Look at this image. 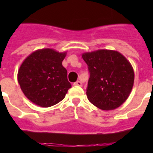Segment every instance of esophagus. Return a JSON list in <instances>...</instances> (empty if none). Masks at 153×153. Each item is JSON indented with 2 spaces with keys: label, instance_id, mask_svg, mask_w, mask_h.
<instances>
[{
  "label": "esophagus",
  "instance_id": "1",
  "mask_svg": "<svg viewBox=\"0 0 153 153\" xmlns=\"http://www.w3.org/2000/svg\"><path fill=\"white\" fill-rule=\"evenodd\" d=\"M74 86H82V83L81 81H77L74 83Z\"/></svg>",
  "mask_w": 153,
  "mask_h": 153
}]
</instances>
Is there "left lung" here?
Instances as JSON below:
<instances>
[{
    "instance_id": "obj_1",
    "label": "left lung",
    "mask_w": 153,
    "mask_h": 153,
    "mask_svg": "<svg viewBox=\"0 0 153 153\" xmlns=\"http://www.w3.org/2000/svg\"><path fill=\"white\" fill-rule=\"evenodd\" d=\"M82 57L90 72L88 100L103 110L121 106L128 98L134 82L130 62L118 51L105 49L83 53Z\"/></svg>"
}]
</instances>
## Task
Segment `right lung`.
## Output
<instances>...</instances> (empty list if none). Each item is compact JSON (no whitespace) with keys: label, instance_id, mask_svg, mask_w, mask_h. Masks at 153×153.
<instances>
[{"label":"right lung","instance_id":"add662e5","mask_svg":"<svg viewBox=\"0 0 153 153\" xmlns=\"http://www.w3.org/2000/svg\"><path fill=\"white\" fill-rule=\"evenodd\" d=\"M66 55L67 52L44 48L33 51L24 60L18 71V82L32 103L50 107L65 98L71 87L62 65Z\"/></svg>","mask_w":153,"mask_h":153}]
</instances>
